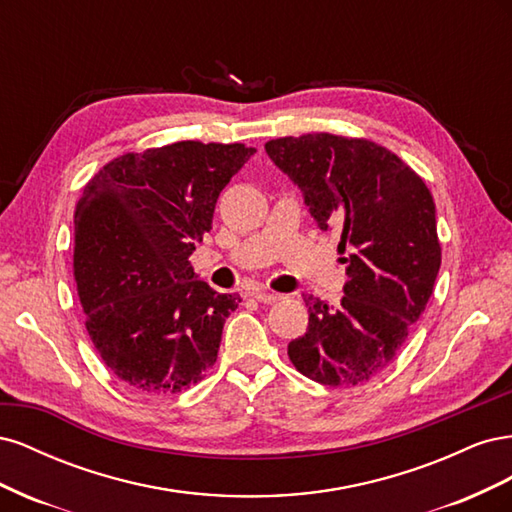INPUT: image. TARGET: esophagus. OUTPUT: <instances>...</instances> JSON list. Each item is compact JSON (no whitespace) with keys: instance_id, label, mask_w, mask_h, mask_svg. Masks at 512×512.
Segmentation results:
<instances>
[{"instance_id":"esophagus-1","label":"esophagus","mask_w":512,"mask_h":512,"mask_svg":"<svg viewBox=\"0 0 512 512\" xmlns=\"http://www.w3.org/2000/svg\"><path fill=\"white\" fill-rule=\"evenodd\" d=\"M254 299L260 303H277L284 299V294H277V292H269L265 288H256L254 290Z\"/></svg>"}]
</instances>
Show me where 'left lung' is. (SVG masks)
<instances>
[{"label":"left lung","instance_id":"1","mask_svg":"<svg viewBox=\"0 0 512 512\" xmlns=\"http://www.w3.org/2000/svg\"><path fill=\"white\" fill-rule=\"evenodd\" d=\"M265 149L318 228H342L348 254L342 301L305 297L309 324L288 344L290 361L327 386L367 382L393 363L433 292L442 262L433 198L395 153L361 138L284 136Z\"/></svg>","mask_w":512,"mask_h":512}]
</instances>
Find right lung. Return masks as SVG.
I'll use <instances>...</instances> for the list:
<instances>
[{"instance_id":"1","label":"right lung","mask_w":512,"mask_h":512,"mask_svg":"<svg viewBox=\"0 0 512 512\" xmlns=\"http://www.w3.org/2000/svg\"><path fill=\"white\" fill-rule=\"evenodd\" d=\"M256 153L181 141L108 162L74 211V277L100 359L132 391L170 395L203 380L241 303L194 273L215 203Z\"/></svg>"}]
</instances>
